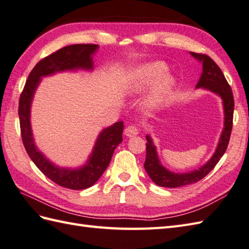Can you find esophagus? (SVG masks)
<instances>
[{"instance_id":"obj_1","label":"esophagus","mask_w":249,"mask_h":249,"mask_svg":"<svg viewBox=\"0 0 249 249\" xmlns=\"http://www.w3.org/2000/svg\"><path fill=\"white\" fill-rule=\"evenodd\" d=\"M124 134H125L126 137H128V138L135 137V136H137L139 134V128H138L137 126H135V125H129V126H127L126 128H125Z\"/></svg>"}]
</instances>
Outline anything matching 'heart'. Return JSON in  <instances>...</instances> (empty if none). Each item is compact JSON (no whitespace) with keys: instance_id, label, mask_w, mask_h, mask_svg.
Instances as JSON below:
<instances>
[{"instance_id":"b5f03b06","label":"heart","mask_w":249,"mask_h":249,"mask_svg":"<svg viewBox=\"0 0 249 249\" xmlns=\"http://www.w3.org/2000/svg\"><path fill=\"white\" fill-rule=\"evenodd\" d=\"M166 72L167 66L162 61H153L138 67L129 82V92L139 93L156 84L147 95L145 104L147 107L160 105L167 100L176 87V78Z\"/></svg>"}]
</instances>
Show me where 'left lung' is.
Wrapping results in <instances>:
<instances>
[{
	"instance_id": "left-lung-1",
	"label": "left lung",
	"mask_w": 249,
	"mask_h": 249,
	"mask_svg": "<svg viewBox=\"0 0 249 249\" xmlns=\"http://www.w3.org/2000/svg\"><path fill=\"white\" fill-rule=\"evenodd\" d=\"M190 54L194 58L203 63V73L200 75V78L197 85H196V88H204L210 90L213 93L219 95L222 98L225 114L224 129L222 131L221 138H219L215 153L213 154L211 159L206 164L199 167L198 170L189 173H181V174L170 172L160 163L157 151H156L152 138L147 135L146 159L145 162H144V169H145L152 180L159 187L178 188L201 180V179L214 169V166L217 164L219 159L223 157V155L226 152L231 135V129H232L234 108L233 94L222 70L208 55L194 53V52H190Z\"/></svg>"
}]
</instances>
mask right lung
<instances>
[{
	"label": "right lung",
	"mask_w": 249,
	"mask_h": 249,
	"mask_svg": "<svg viewBox=\"0 0 249 249\" xmlns=\"http://www.w3.org/2000/svg\"><path fill=\"white\" fill-rule=\"evenodd\" d=\"M97 49V44H72L41 59L28 75L19 101L21 137L28 156L38 169L52 181L71 190L87 189L93 186L100 179L110 163L114 149L122 142L123 121L114 123L101 132L93 151L84 166L74 170L59 167L46 159L35 145L31 127L32 101L41 77L67 70H92V55Z\"/></svg>",
	"instance_id": "add662e5"
}]
</instances>
